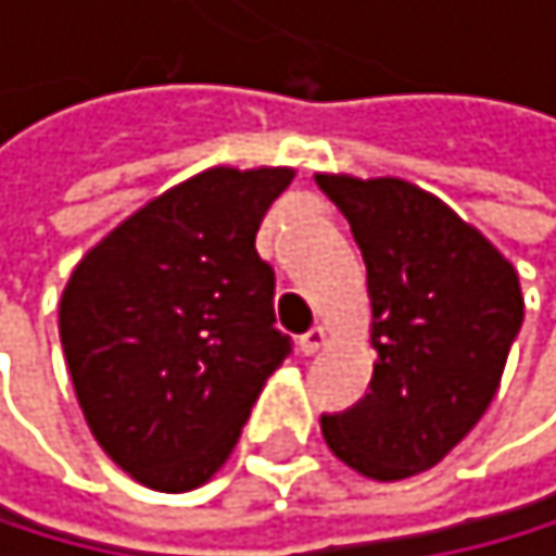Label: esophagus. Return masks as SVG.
<instances>
[{"mask_svg": "<svg viewBox=\"0 0 556 556\" xmlns=\"http://www.w3.org/2000/svg\"><path fill=\"white\" fill-rule=\"evenodd\" d=\"M323 343H326V329H323V326H312L305 336H299V353H302V356H312Z\"/></svg>", "mask_w": 556, "mask_h": 556, "instance_id": "34e87169", "label": "esophagus"}]
</instances>
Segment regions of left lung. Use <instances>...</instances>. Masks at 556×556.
<instances>
[{
    "label": "left lung",
    "instance_id": "8db88e82",
    "mask_svg": "<svg viewBox=\"0 0 556 556\" xmlns=\"http://www.w3.org/2000/svg\"><path fill=\"white\" fill-rule=\"evenodd\" d=\"M367 264L377 367L370 394L323 414L350 469L390 482L445 458L485 414L523 326L513 264L404 179L315 176Z\"/></svg>",
    "mask_w": 556,
    "mask_h": 556
}]
</instances>
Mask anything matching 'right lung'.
I'll return each mask as SVG.
<instances>
[{
	"mask_svg": "<svg viewBox=\"0 0 556 556\" xmlns=\"http://www.w3.org/2000/svg\"><path fill=\"white\" fill-rule=\"evenodd\" d=\"M292 169H206L87 254L60 299V343L98 445L159 493L227 462L292 339L254 237Z\"/></svg>",
	"mask_w": 556,
	"mask_h": 556,
	"instance_id": "right-lung-1",
	"label": "right lung"
}]
</instances>
